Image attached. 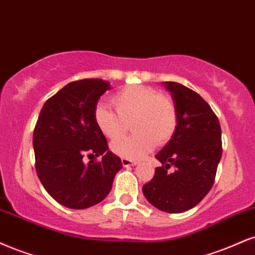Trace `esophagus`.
<instances>
[{
	"label": "esophagus",
	"instance_id": "esophagus-1",
	"mask_svg": "<svg viewBox=\"0 0 255 255\" xmlns=\"http://www.w3.org/2000/svg\"><path fill=\"white\" fill-rule=\"evenodd\" d=\"M121 161H122V165H124L125 167L134 166V165L137 164L136 160H131V159H127V158H122Z\"/></svg>",
	"mask_w": 255,
	"mask_h": 255
}]
</instances>
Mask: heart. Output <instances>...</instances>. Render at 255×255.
I'll return each instance as SVG.
<instances>
[{"instance_id":"b5f03b06","label":"heart","mask_w":255,"mask_h":255,"mask_svg":"<svg viewBox=\"0 0 255 255\" xmlns=\"http://www.w3.org/2000/svg\"><path fill=\"white\" fill-rule=\"evenodd\" d=\"M112 103L116 113L98 104L94 110V121L98 130L108 139L121 135L127 124L131 122V130L135 133L119 137L110 145V149L119 157L139 159L151 152L155 143L165 145L176 133V104L155 89L129 85L114 94Z\"/></svg>"}]
</instances>
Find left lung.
I'll return each instance as SVG.
<instances>
[{"label":"left lung","mask_w":255,"mask_h":255,"mask_svg":"<svg viewBox=\"0 0 255 255\" xmlns=\"http://www.w3.org/2000/svg\"><path fill=\"white\" fill-rule=\"evenodd\" d=\"M178 113L174 135L155 155L161 166L142 186L153 207L178 214L191 209L207 196L222 155L219 119L197 93L176 82H164ZM171 166L172 174L167 173Z\"/></svg>","instance_id":"8db88e82"}]
</instances>
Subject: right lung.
Masks as SVG:
<instances>
[{
	"label": "right lung",
	"instance_id": "right-lung-1",
	"mask_svg": "<svg viewBox=\"0 0 255 255\" xmlns=\"http://www.w3.org/2000/svg\"><path fill=\"white\" fill-rule=\"evenodd\" d=\"M109 89V82L97 78L69 83L46 101L35 125L36 174L51 197L70 209L103 201L122 168L94 121L98 100ZM85 156L91 161L85 163Z\"/></svg>",
	"mask_w": 255,
	"mask_h": 255
}]
</instances>
